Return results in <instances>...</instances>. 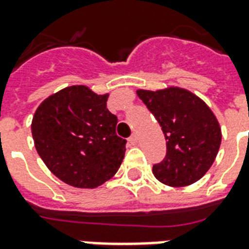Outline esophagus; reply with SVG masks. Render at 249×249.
Here are the masks:
<instances>
[{
    "label": "esophagus",
    "mask_w": 249,
    "mask_h": 249,
    "mask_svg": "<svg viewBox=\"0 0 249 249\" xmlns=\"http://www.w3.org/2000/svg\"><path fill=\"white\" fill-rule=\"evenodd\" d=\"M137 142H138V136L136 134V133H133L132 136L129 137V143L134 146V145H137Z\"/></svg>",
    "instance_id": "1"
}]
</instances>
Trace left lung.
Instances as JSON below:
<instances>
[{"mask_svg":"<svg viewBox=\"0 0 249 249\" xmlns=\"http://www.w3.org/2000/svg\"><path fill=\"white\" fill-rule=\"evenodd\" d=\"M137 95L162 126L166 157L153 166L163 184L184 187L208 172L221 146V128L212 109L192 92L170 87L138 90Z\"/></svg>","mask_w":249,"mask_h":249,"instance_id":"8db88e82","label":"left lung"}]
</instances>
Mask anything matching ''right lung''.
Instances as JSON below:
<instances>
[{"instance_id":"right-lung-1","label":"right lung","mask_w":249,"mask_h":249,"mask_svg":"<svg viewBox=\"0 0 249 249\" xmlns=\"http://www.w3.org/2000/svg\"><path fill=\"white\" fill-rule=\"evenodd\" d=\"M107 99L86 86H70L36 109L31 130L37 154L64 183L96 188L120 168L126 140L116 134Z\"/></svg>"}]
</instances>
